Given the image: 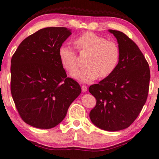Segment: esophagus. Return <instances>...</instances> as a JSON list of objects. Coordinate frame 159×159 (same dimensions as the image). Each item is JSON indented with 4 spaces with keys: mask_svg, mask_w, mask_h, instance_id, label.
Returning <instances> with one entry per match:
<instances>
[{
    "mask_svg": "<svg viewBox=\"0 0 159 159\" xmlns=\"http://www.w3.org/2000/svg\"><path fill=\"white\" fill-rule=\"evenodd\" d=\"M81 89L83 90V92H86V91H87V90H88V88H87V86H86L85 85H82Z\"/></svg>",
    "mask_w": 159,
    "mask_h": 159,
    "instance_id": "obj_1",
    "label": "esophagus"
}]
</instances>
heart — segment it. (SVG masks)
I'll return each mask as SVG.
<instances>
[{
    "label": "heart",
    "instance_id": "obj_1",
    "mask_svg": "<svg viewBox=\"0 0 159 159\" xmlns=\"http://www.w3.org/2000/svg\"><path fill=\"white\" fill-rule=\"evenodd\" d=\"M74 44L80 52H89L84 68L78 69L72 76L83 82H90L99 76L106 79L114 73L119 62L120 52L118 45L105 38L85 32L74 40ZM59 57L67 71L72 73L77 69V54L71 48L62 45L59 49Z\"/></svg>",
    "mask_w": 159,
    "mask_h": 159
}]
</instances>
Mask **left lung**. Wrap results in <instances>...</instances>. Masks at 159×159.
<instances>
[{
  "label": "left lung",
  "mask_w": 159,
  "mask_h": 159,
  "mask_svg": "<svg viewBox=\"0 0 159 159\" xmlns=\"http://www.w3.org/2000/svg\"><path fill=\"white\" fill-rule=\"evenodd\" d=\"M116 38L120 56L111 76L89 87L96 105L90 112L91 121L107 131L127 128L146 103L149 88V64L138 45L123 32L109 29Z\"/></svg>",
  "instance_id": "left-lung-1"
}]
</instances>
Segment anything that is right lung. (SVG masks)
Instances as JSON below:
<instances>
[{
    "instance_id": "right-lung-1",
    "label": "right lung",
    "mask_w": 159,
    "mask_h": 159,
    "mask_svg": "<svg viewBox=\"0 0 159 159\" xmlns=\"http://www.w3.org/2000/svg\"><path fill=\"white\" fill-rule=\"evenodd\" d=\"M71 34L66 27L40 29L26 38L12 55V99L21 119L33 127H55L81 93L79 83L67 77L59 57V49Z\"/></svg>"
}]
</instances>
